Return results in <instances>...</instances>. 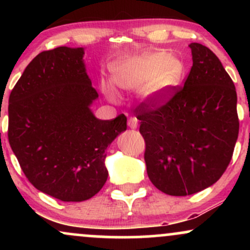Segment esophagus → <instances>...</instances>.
<instances>
[{
  "instance_id": "esophagus-1",
  "label": "esophagus",
  "mask_w": 250,
  "mask_h": 250,
  "mask_svg": "<svg viewBox=\"0 0 250 250\" xmlns=\"http://www.w3.org/2000/svg\"><path fill=\"white\" fill-rule=\"evenodd\" d=\"M137 119L136 117H130V119L128 120V125H129V128H131V129H135V128H137Z\"/></svg>"
}]
</instances>
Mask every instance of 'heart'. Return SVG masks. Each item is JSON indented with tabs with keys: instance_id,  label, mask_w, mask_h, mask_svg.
Here are the masks:
<instances>
[{
	"instance_id": "obj_1",
	"label": "heart",
	"mask_w": 250,
	"mask_h": 250,
	"mask_svg": "<svg viewBox=\"0 0 250 250\" xmlns=\"http://www.w3.org/2000/svg\"><path fill=\"white\" fill-rule=\"evenodd\" d=\"M182 75V64L162 51L146 53L122 60L114 67L113 82L125 90L142 88V95L151 102H161L179 83ZM103 90L110 99L115 90L109 83Z\"/></svg>"
}]
</instances>
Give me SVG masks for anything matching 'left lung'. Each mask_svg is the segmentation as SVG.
<instances>
[{
	"instance_id": "1",
	"label": "left lung",
	"mask_w": 250,
	"mask_h": 250,
	"mask_svg": "<svg viewBox=\"0 0 250 250\" xmlns=\"http://www.w3.org/2000/svg\"><path fill=\"white\" fill-rule=\"evenodd\" d=\"M189 47L193 65L185 85L171 89L161 102L146 100L135 109L149 180L173 196L214 185L228 167L239 136L234 82L209 48Z\"/></svg>"
}]
</instances>
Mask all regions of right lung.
I'll return each mask as SVG.
<instances>
[{
  "label": "right lung",
  "mask_w": 250,
  "mask_h": 250,
  "mask_svg": "<svg viewBox=\"0 0 250 250\" xmlns=\"http://www.w3.org/2000/svg\"><path fill=\"white\" fill-rule=\"evenodd\" d=\"M83 48L40 53L9 96L8 140L28 181L64 202L99 193L108 179L105 149L127 129L123 114L99 120V97L85 73Z\"/></svg>",
  "instance_id": "right-lung-1"
}]
</instances>
